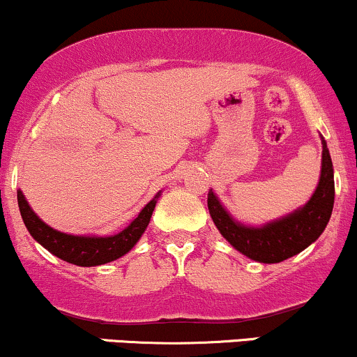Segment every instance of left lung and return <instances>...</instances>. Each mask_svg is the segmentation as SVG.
Listing matches in <instances>:
<instances>
[{"label": "left lung", "instance_id": "obj_1", "mask_svg": "<svg viewBox=\"0 0 357 357\" xmlns=\"http://www.w3.org/2000/svg\"><path fill=\"white\" fill-rule=\"evenodd\" d=\"M208 212L220 234L238 252L264 264L282 262L303 252L326 229L334 205V172L331 155L322 138V169L319 185L303 208L264 227H245L222 207L219 199L208 192Z\"/></svg>", "mask_w": 357, "mask_h": 357}]
</instances>
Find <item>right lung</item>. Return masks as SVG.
I'll return each mask as SVG.
<instances>
[{
	"instance_id": "right-lung-1",
	"label": "right lung",
	"mask_w": 357,
	"mask_h": 357,
	"mask_svg": "<svg viewBox=\"0 0 357 357\" xmlns=\"http://www.w3.org/2000/svg\"><path fill=\"white\" fill-rule=\"evenodd\" d=\"M158 195L142 208V212L138 213L137 219L133 220L127 229H123L120 234L110 237H79L58 232V230L46 225L45 222L29 208L26 199L21 194V190H18V205L28 232L31 234V237L35 238L36 242H40L46 250H50L53 255L63 259V261L75 264V266L91 267L115 261V259L127 254L128 250L137 244L138 238L142 237L146 225H149Z\"/></svg>"
}]
</instances>
